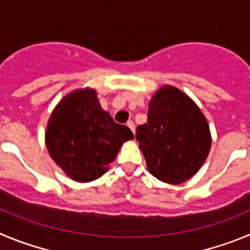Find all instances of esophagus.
<instances>
[{
    "mask_svg": "<svg viewBox=\"0 0 250 250\" xmlns=\"http://www.w3.org/2000/svg\"><path fill=\"white\" fill-rule=\"evenodd\" d=\"M127 127L129 128L130 130H132L133 134H134V133H136V128H134V123H133L132 121H128V122H127Z\"/></svg>",
    "mask_w": 250,
    "mask_h": 250,
    "instance_id": "obj_1",
    "label": "esophagus"
}]
</instances>
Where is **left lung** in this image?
Returning <instances> with one entry per match:
<instances>
[{
  "label": "left lung",
  "mask_w": 250,
  "mask_h": 250,
  "mask_svg": "<svg viewBox=\"0 0 250 250\" xmlns=\"http://www.w3.org/2000/svg\"><path fill=\"white\" fill-rule=\"evenodd\" d=\"M136 138L148 171L171 185L185 183L199 171L212 143L208 122L200 107L171 85L154 93L148 122L138 125Z\"/></svg>",
  "instance_id": "8db88e82"
}]
</instances>
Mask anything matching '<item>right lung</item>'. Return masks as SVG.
I'll list each match as a JSON object with an SVG mask.
<instances>
[{
  "label": "right lung",
  "instance_id": "right-lung-1",
  "mask_svg": "<svg viewBox=\"0 0 250 250\" xmlns=\"http://www.w3.org/2000/svg\"><path fill=\"white\" fill-rule=\"evenodd\" d=\"M134 138L104 111L95 88H78L60 100L51 112L45 144L51 159L74 181L101 178L125 142Z\"/></svg>",
  "mask_w": 250,
  "mask_h": 250
}]
</instances>
